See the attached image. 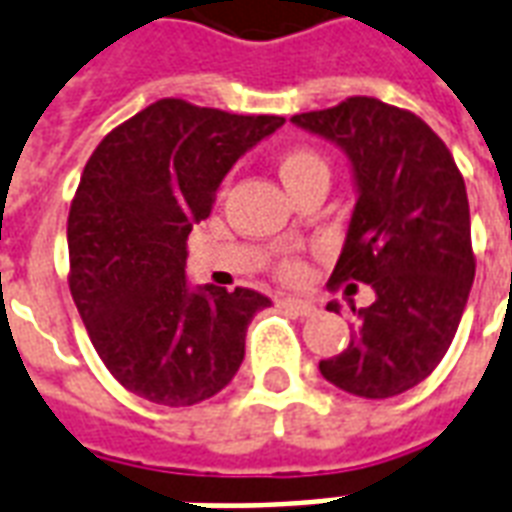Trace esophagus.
Instances as JSON below:
<instances>
[{"mask_svg":"<svg viewBox=\"0 0 512 512\" xmlns=\"http://www.w3.org/2000/svg\"><path fill=\"white\" fill-rule=\"evenodd\" d=\"M279 304L290 309V312L301 314V317H309V314L317 312V306L309 304V301H301V298H279Z\"/></svg>","mask_w":512,"mask_h":512,"instance_id":"esophagus-1","label":"esophagus"}]
</instances>
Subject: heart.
<instances>
[{
    "mask_svg": "<svg viewBox=\"0 0 512 512\" xmlns=\"http://www.w3.org/2000/svg\"><path fill=\"white\" fill-rule=\"evenodd\" d=\"M317 173H325L328 176V165L325 160L309 146H295V149L285 151L282 160H279V176L285 179L287 187H293L298 181L309 179V176H317ZM279 276L285 282H301L306 276V263L301 257H285L279 263Z\"/></svg>",
    "mask_w": 512,
    "mask_h": 512,
    "instance_id": "b5f03b06",
    "label": "heart"
}]
</instances>
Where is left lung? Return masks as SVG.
I'll return each instance as SVG.
<instances>
[{"mask_svg":"<svg viewBox=\"0 0 512 512\" xmlns=\"http://www.w3.org/2000/svg\"><path fill=\"white\" fill-rule=\"evenodd\" d=\"M290 121L350 154L358 203L331 287H374L372 306H352L350 344L320 372L352 396H399L445 358L475 279L464 176L426 121L374 97Z\"/></svg>","mask_w":512,"mask_h":512,"instance_id":"8db88e82","label":"left lung"}]
</instances>
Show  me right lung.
<instances>
[{
    "label": "right lung",
    "instance_id": "right-lung-1",
    "mask_svg": "<svg viewBox=\"0 0 512 512\" xmlns=\"http://www.w3.org/2000/svg\"><path fill=\"white\" fill-rule=\"evenodd\" d=\"M282 116H241L179 97L113 127L92 151L67 217L70 293L105 369L162 407H192L233 380L266 295L184 279L187 238L233 162Z\"/></svg>",
    "mask_w": 512,
    "mask_h": 512
}]
</instances>
